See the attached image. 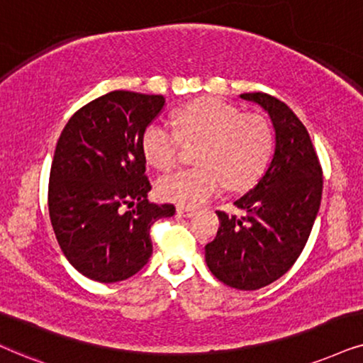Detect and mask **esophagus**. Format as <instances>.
Returning <instances> with one entry per match:
<instances>
[{
    "instance_id": "1",
    "label": "esophagus",
    "mask_w": 363,
    "mask_h": 363,
    "mask_svg": "<svg viewBox=\"0 0 363 363\" xmlns=\"http://www.w3.org/2000/svg\"><path fill=\"white\" fill-rule=\"evenodd\" d=\"M194 214H196L194 209L182 208V206H179V208H177V216H181V218H192Z\"/></svg>"
}]
</instances>
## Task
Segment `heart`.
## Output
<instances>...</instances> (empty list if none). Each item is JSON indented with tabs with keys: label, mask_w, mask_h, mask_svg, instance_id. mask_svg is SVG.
I'll return each instance as SVG.
<instances>
[{
	"label": "heart",
	"mask_w": 363,
	"mask_h": 363,
	"mask_svg": "<svg viewBox=\"0 0 363 363\" xmlns=\"http://www.w3.org/2000/svg\"><path fill=\"white\" fill-rule=\"evenodd\" d=\"M174 129L154 122L142 134V150L155 169L177 164L186 145H197V167L167 174L157 182L164 201L204 204L221 191H242L258 181L272 152V130L259 116L241 113L216 99L196 100L177 112Z\"/></svg>",
	"instance_id": "b5f03b06"
}]
</instances>
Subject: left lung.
<instances>
[{
  "mask_svg": "<svg viewBox=\"0 0 363 363\" xmlns=\"http://www.w3.org/2000/svg\"><path fill=\"white\" fill-rule=\"evenodd\" d=\"M268 113L274 149L255 189L235 206L241 216L216 211L218 235L206 245V263L219 281L259 290L295 264L322 203L323 172L308 130L286 104L263 91L241 94Z\"/></svg>",
  "mask_w": 363,
  "mask_h": 363,
  "instance_id": "obj_1",
  "label": "left lung"
}]
</instances>
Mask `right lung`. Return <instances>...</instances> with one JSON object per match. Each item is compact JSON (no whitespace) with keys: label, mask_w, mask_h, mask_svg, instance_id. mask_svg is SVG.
<instances>
[{"label":"right lung","mask_w":363,"mask_h":363,"mask_svg":"<svg viewBox=\"0 0 363 363\" xmlns=\"http://www.w3.org/2000/svg\"><path fill=\"white\" fill-rule=\"evenodd\" d=\"M162 95L116 90L73 113L60 134L48 184L55 236L70 264L100 283L130 278L152 255L150 226L176 213L149 203L142 134Z\"/></svg>","instance_id":"add662e5"}]
</instances>
